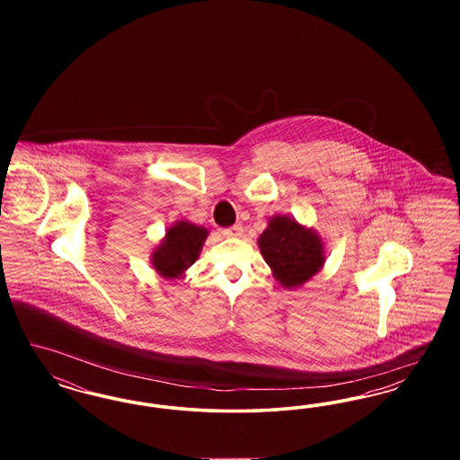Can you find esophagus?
<instances>
[{
	"mask_svg": "<svg viewBox=\"0 0 460 460\" xmlns=\"http://www.w3.org/2000/svg\"><path fill=\"white\" fill-rule=\"evenodd\" d=\"M222 233H224L226 238H240L241 234H243V227H241V224H236V226H233V227L224 229Z\"/></svg>",
	"mask_w": 460,
	"mask_h": 460,
	"instance_id": "34e87169",
	"label": "esophagus"
}]
</instances>
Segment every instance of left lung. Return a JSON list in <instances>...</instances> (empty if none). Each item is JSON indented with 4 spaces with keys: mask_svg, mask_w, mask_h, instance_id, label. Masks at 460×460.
I'll use <instances>...</instances> for the list:
<instances>
[{
    "mask_svg": "<svg viewBox=\"0 0 460 460\" xmlns=\"http://www.w3.org/2000/svg\"><path fill=\"white\" fill-rule=\"evenodd\" d=\"M257 243L272 276L286 289L305 285L326 262L321 234L291 216H272Z\"/></svg>",
    "mask_w": 460,
    "mask_h": 460,
    "instance_id": "left-lung-1",
    "label": "left lung"
}]
</instances>
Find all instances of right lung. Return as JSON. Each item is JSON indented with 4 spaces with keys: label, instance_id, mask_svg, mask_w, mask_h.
<instances>
[{
    "label": "right lung",
    "instance_id": "1",
    "mask_svg": "<svg viewBox=\"0 0 460 460\" xmlns=\"http://www.w3.org/2000/svg\"><path fill=\"white\" fill-rule=\"evenodd\" d=\"M207 236V227L197 226L191 220H175L152 250L150 262L155 272L171 281L182 278L186 270L197 262Z\"/></svg>",
    "mask_w": 460,
    "mask_h": 460
}]
</instances>
